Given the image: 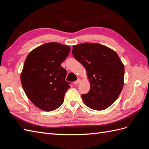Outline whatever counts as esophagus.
<instances>
[{
  "label": "esophagus",
  "mask_w": 149,
  "mask_h": 149,
  "mask_svg": "<svg viewBox=\"0 0 149 149\" xmlns=\"http://www.w3.org/2000/svg\"><path fill=\"white\" fill-rule=\"evenodd\" d=\"M81 83V79H78L76 81H75L73 83V84L74 85H76V84H78L79 83Z\"/></svg>",
  "instance_id": "34e87169"
}]
</instances>
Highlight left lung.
I'll return each mask as SVG.
<instances>
[{
	"mask_svg": "<svg viewBox=\"0 0 149 149\" xmlns=\"http://www.w3.org/2000/svg\"><path fill=\"white\" fill-rule=\"evenodd\" d=\"M75 59L86 68L90 83L84 104L91 109H107L119 97L124 86V66L113 49L99 43H84L73 47Z\"/></svg>",
	"mask_w": 149,
	"mask_h": 149,
	"instance_id": "obj_1",
	"label": "left lung"
}]
</instances>
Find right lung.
<instances>
[{
  "instance_id": "1",
  "label": "right lung",
  "mask_w": 149,
  "mask_h": 149,
  "mask_svg": "<svg viewBox=\"0 0 149 149\" xmlns=\"http://www.w3.org/2000/svg\"><path fill=\"white\" fill-rule=\"evenodd\" d=\"M70 47L56 42L43 44L26 56L20 75L26 96L39 109L52 111L64 101L70 83L65 80L66 70L61 66Z\"/></svg>"
}]
</instances>
